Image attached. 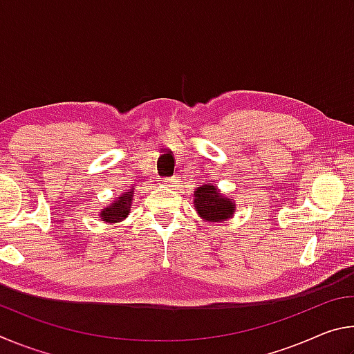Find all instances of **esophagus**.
I'll list each match as a JSON object with an SVG mask.
<instances>
[{
    "label": "esophagus",
    "mask_w": 354,
    "mask_h": 354,
    "mask_svg": "<svg viewBox=\"0 0 354 354\" xmlns=\"http://www.w3.org/2000/svg\"><path fill=\"white\" fill-rule=\"evenodd\" d=\"M162 183H164V185H169V187H173V185H175V184L178 183V178H176V176L164 178V179H162Z\"/></svg>",
    "instance_id": "34e87169"
}]
</instances>
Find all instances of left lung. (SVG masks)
I'll list each match as a JSON object with an SVG mask.
<instances>
[{
    "label": "left lung",
    "instance_id": "1",
    "mask_svg": "<svg viewBox=\"0 0 354 354\" xmlns=\"http://www.w3.org/2000/svg\"><path fill=\"white\" fill-rule=\"evenodd\" d=\"M194 196L196 212L206 221H225L234 214V201L220 195L214 184L196 187Z\"/></svg>",
    "mask_w": 354,
    "mask_h": 354
}]
</instances>
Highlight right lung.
I'll list each match as a JSON object with an SVG mask.
<instances>
[{
  "label": "right lung",
  "instance_id": "right-lung-1",
  "mask_svg": "<svg viewBox=\"0 0 354 354\" xmlns=\"http://www.w3.org/2000/svg\"><path fill=\"white\" fill-rule=\"evenodd\" d=\"M133 195H134V189H129L128 192H124V194L120 195L111 206H107L101 211L100 217L103 218V221H107V223H118V221L124 220L129 215Z\"/></svg>",
  "mask_w": 354,
  "mask_h": 354
}]
</instances>
